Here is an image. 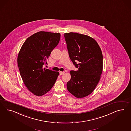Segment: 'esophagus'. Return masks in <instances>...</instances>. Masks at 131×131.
<instances>
[{"mask_svg": "<svg viewBox=\"0 0 131 131\" xmlns=\"http://www.w3.org/2000/svg\"><path fill=\"white\" fill-rule=\"evenodd\" d=\"M64 73H65V72H64V71H60V75L64 74Z\"/></svg>", "mask_w": 131, "mask_h": 131, "instance_id": "34e87169", "label": "esophagus"}]
</instances>
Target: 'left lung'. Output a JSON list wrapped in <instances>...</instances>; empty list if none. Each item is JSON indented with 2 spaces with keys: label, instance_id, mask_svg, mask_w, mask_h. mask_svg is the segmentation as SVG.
I'll use <instances>...</instances> for the list:
<instances>
[{
  "label": "left lung",
  "instance_id": "1",
  "mask_svg": "<svg viewBox=\"0 0 131 131\" xmlns=\"http://www.w3.org/2000/svg\"><path fill=\"white\" fill-rule=\"evenodd\" d=\"M64 37L70 58L78 68V71H70L71 80L67 88L75 97L83 98L94 90L100 80L103 69L102 52L97 41L89 36L70 32L65 33Z\"/></svg>",
  "mask_w": 131,
  "mask_h": 131
}]
</instances>
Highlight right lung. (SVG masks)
I'll list each match as a JSON object with an SVG mask.
<instances>
[{
    "label": "right lung",
    "mask_w": 131,
    "mask_h": 131,
    "mask_svg": "<svg viewBox=\"0 0 131 131\" xmlns=\"http://www.w3.org/2000/svg\"><path fill=\"white\" fill-rule=\"evenodd\" d=\"M60 33L37 32L28 37L18 54V65L21 78L28 90L40 96L49 92L55 84L58 71L43 68L52 50L60 39Z\"/></svg>",
    "instance_id": "1"
}]
</instances>
